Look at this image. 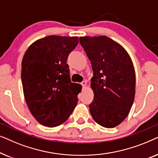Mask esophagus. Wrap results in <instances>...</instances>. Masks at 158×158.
<instances>
[{"label": "esophagus", "instance_id": "34e87169", "mask_svg": "<svg viewBox=\"0 0 158 158\" xmlns=\"http://www.w3.org/2000/svg\"><path fill=\"white\" fill-rule=\"evenodd\" d=\"M81 84L82 86H83V87H85V86L86 85V84H87V83H86L85 81H82L81 83Z\"/></svg>", "mask_w": 158, "mask_h": 158}]
</instances>
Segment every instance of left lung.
I'll return each mask as SVG.
<instances>
[{
	"mask_svg": "<svg viewBox=\"0 0 158 158\" xmlns=\"http://www.w3.org/2000/svg\"><path fill=\"white\" fill-rule=\"evenodd\" d=\"M80 43L94 71L90 85L94 97L90 112L99 125L113 128L128 116L135 99L132 61L124 47L106 36H81Z\"/></svg>",
	"mask_w": 158,
	"mask_h": 158,
	"instance_id": "left-lung-1",
	"label": "left lung"
}]
</instances>
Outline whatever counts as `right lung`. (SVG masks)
Instances as JSON below:
<instances>
[{
  "label": "right lung",
  "mask_w": 158,
  "mask_h": 158,
  "mask_svg": "<svg viewBox=\"0 0 158 158\" xmlns=\"http://www.w3.org/2000/svg\"><path fill=\"white\" fill-rule=\"evenodd\" d=\"M77 44V36L51 35L34 42L23 55L21 81L26 102L45 127L62 124L77 105L81 85L71 83L67 60Z\"/></svg>",
  "instance_id": "1"
}]
</instances>
